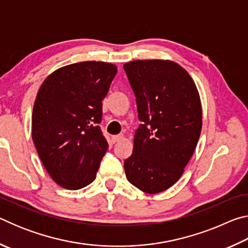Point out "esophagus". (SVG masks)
I'll return each mask as SVG.
<instances>
[{
	"label": "esophagus",
	"instance_id": "1",
	"mask_svg": "<svg viewBox=\"0 0 248 248\" xmlns=\"http://www.w3.org/2000/svg\"><path fill=\"white\" fill-rule=\"evenodd\" d=\"M123 134H119V136H112L111 137V141L112 143H116V142H119L121 139H123Z\"/></svg>",
	"mask_w": 248,
	"mask_h": 248
}]
</instances>
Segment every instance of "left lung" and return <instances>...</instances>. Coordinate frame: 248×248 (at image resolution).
<instances>
[{
  "instance_id": "1",
  "label": "left lung",
  "mask_w": 248,
  "mask_h": 248,
  "mask_svg": "<svg viewBox=\"0 0 248 248\" xmlns=\"http://www.w3.org/2000/svg\"><path fill=\"white\" fill-rule=\"evenodd\" d=\"M124 70L141 121L124 163L125 176L140 190L157 194L177 182L195 152L202 125L199 93L175 62L136 60Z\"/></svg>"
}]
</instances>
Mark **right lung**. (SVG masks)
<instances>
[{"label": "right lung", "mask_w": 248, "mask_h": 248, "mask_svg": "<svg viewBox=\"0 0 248 248\" xmlns=\"http://www.w3.org/2000/svg\"><path fill=\"white\" fill-rule=\"evenodd\" d=\"M116 73L111 63L78 62L54 71L38 91L32 141L45 169L65 189H81L93 182L108 150L99 124L102 102Z\"/></svg>", "instance_id": "add662e5"}]
</instances>
